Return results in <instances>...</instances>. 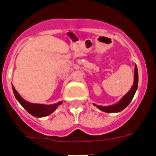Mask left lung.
<instances>
[{
  "label": "left lung",
  "mask_w": 156,
  "mask_h": 156,
  "mask_svg": "<svg viewBox=\"0 0 156 156\" xmlns=\"http://www.w3.org/2000/svg\"><path fill=\"white\" fill-rule=\"evenodd\" d=\"M134 81H133V84L131 88L130 89V90L118 102L115 104H113L112 106H97V104L94 103V106H96L99 109H100L101 111L105 112H108V113H113V112H119L122 111L123 109H125V108L130 104V101L132 100V99L134 97V94L136 93V89H137L138 86V70H137V66L136 65H135V69H134Z\"/></svg>",
  "instance_id": "8db88e82"
}]
</instances>
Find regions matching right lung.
<instances>
[{
  "label": "right lung",
  "mask_w": 156,
  "mask_h": 156,
  "mask_svg": "<svg viewBox=\"0 0 156 156\" xmlns=\"http://www.w3.org/2000/svg\"><path fill=\"white\" fill-rule=\"evenodd\" d=\"M12 90H13V94L15 95L16 99L17 101L21 104L23 106L29 114L31 115L34 116L36 118H42L48 116L53 113L55 110L57 108L59 105L62 104V101L58 102L57 103L52 105H45V104H38V103H31L25 100L20 95L16 90L14 88L13 86H12Z\"/></svg>",
  "instance_id": "1"
}]
</instances>
